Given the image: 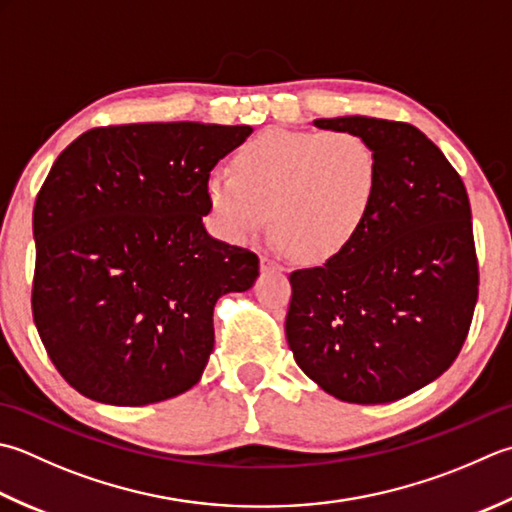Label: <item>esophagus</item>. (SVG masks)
Returning a JSON list of instances; mask_svg holds the SVG:
<instances>
[{
  "instance_id": "1",
  "label": "esophagus",
  "mask_w": 512,
  "mask_h": 512,
  "mask_svg": "<svg viewBox=\"0 0 512 512\" xmlns=\"http://www.w3.org/2000/svg\"><path fill=\"white\" fill-rule=\"evenodd\" d=\"M259 266H262V273H282L284 270L277 259L268 257V255H262V259H259Z\"/></svg>"
}]
</instances>
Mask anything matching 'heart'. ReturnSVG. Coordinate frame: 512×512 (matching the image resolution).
<instances>
[{"instance_id": "heart-1", "label": "heart", "mask_w": 512, "mask_h": 512, "mask_svg": "<svg viewBox=\"0 0 512 512\" xmlns=\"http://www.w3.org/2000/svg\"><path fill=\"white\" fill-rule=\"evenodd\" d=\"M382 162L350 130H268L215 168L206 199L230 242L244 244L270 224L279 244L306 262H326L353 242L377 202Z\"/></svg>"}]
</instances>
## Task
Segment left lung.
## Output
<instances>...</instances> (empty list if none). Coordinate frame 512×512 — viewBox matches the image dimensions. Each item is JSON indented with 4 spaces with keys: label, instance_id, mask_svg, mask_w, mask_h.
<instances>
[{
    "label": "left lung",
    "instance_id": "left-lung-1",
    "mask_svg": "<svg viewBox=\"0 0 512 512\" xmlns=\"http://www.w3.org/2000/svg\"><path fill=\"white\" fill-rule=\"evenodd\" d=\"M382 162L377 202L342 253L290 273L286 339L297 366L348 404H388L433 382L462 350L477 304L466 186L422 130L344 115Z\"/></svg>",
    "mask_w": 512,
    "mask_h": 512
}]
</instances>
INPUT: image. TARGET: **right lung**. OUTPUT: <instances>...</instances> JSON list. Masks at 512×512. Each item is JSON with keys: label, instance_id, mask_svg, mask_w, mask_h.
<instances>
[{"label": "right lung", "instance_id": "obj_1", "mask_svg": "<svg viewBox=\"0 0 512 512\" xmlns=\"http://www.w3.org/2000/svg\"><path fill=\"white\" fill-rule=\"evenodd\" d=\"M250 126L93 128L55 159L33 210V317L77 393L110 406L177 397L202 379L213 310L259 277L210 237L206 179Z\"/></svg>", "mask_w": 512, "mask_h": 512}]
</instances>
